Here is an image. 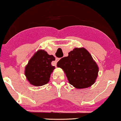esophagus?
<instances>
[{
  "label": "esophagus",
  "instance_id": "obj_1",
  "mask_svg": "<svg viewBox=\"0 0 121 121\" xmlns=\"http://www.w3.org/2000/svg\"><path fill=\"white\" fill-rule=\"evenodd\" d=\"M59 60H60L59 58H56V59H55V62H56V64L57 62L58 61H59ZM55 65H56V64H55Z\"/></svg>",
  "mask_w": 121,
  "mask_h": 121
}]
</instances>
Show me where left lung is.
I'll list each match as a JSON object with an SVG mask.
<instances>
[{"label": "left lung", "instance_id": "left-lung-1", "mask_svg": "<svg viewBox=\"0 0 121 121\" xmlns=\"http://www.w3.org/2000/svg\"><path fill=\"white\" fill-rule=\"evenodd\" d=\"M65 72L69 83L76 89L91 86L96 81L99 68L84 48H75L68 56L60 60L57 66Z\"/></svg>", "mask_w": 121, "mask_h": 121}]
</instances>
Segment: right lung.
I'll return each mask as SVG.
<instances>
[{"mask_svg":"<svg viewBox=\"0 0 121 121\" xmlns=\"http://www.w3.org/2000/svg\"><path fill=\"white\" fill-rule=\"evenodd\" d=\"M55 60L53 55H48L43 49L37 51L30 58L25 67L24 74L30 84L41 86L49 81L51 73L55 67L51 65Z\"/></svg>","mask_w":121,"mask_h":121,"instance_id":"right-lung-1","label":"right lung"}]
</instances>
